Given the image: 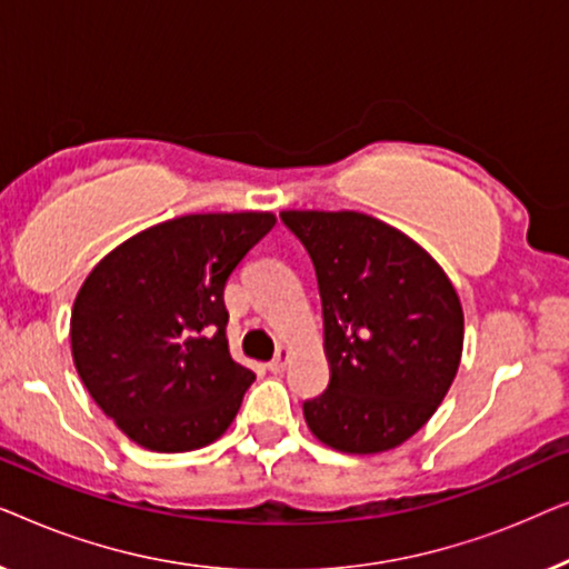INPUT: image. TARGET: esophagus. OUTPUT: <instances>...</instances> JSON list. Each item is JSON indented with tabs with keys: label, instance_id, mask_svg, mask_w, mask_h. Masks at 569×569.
Listing matches in <instances>:
<instances>
[{
	"label": "esophagus",
	"instance_id": "obj_1",
	"mask_svg": "<svg viewBox=\"0 0 569 569\" xmlns=\"http://www.w3.org/2000/svg\"><path fill=\"white\" fill-rule=\"evenodd\" d=\"M287 360H290V347H279V349H277V357L269 362V370H271V372H282Z\"/></svg>",
	"mask_w": 569,
	"mask_h": 569
}]
</instances>
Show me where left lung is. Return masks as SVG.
Masks as SVG:
<instances>
[{
    "label": "left lung",
    "instance_id": "left-lung-1",
    "mask_svg": "<svg viewBox=\"0 0 569 569\" xmlns=\"http://www.w3.org/2000/svg\"><path fill=\"white\" fill-rule=\"evenodd\" d=\"M310 253L323 306L329 388L302 403L318 440L383 453L435 415L463 352V310L440 263L362 212H282Z\"/></svg>",
    "mask_w": 569,
    "mask_h": 569
}]
</instances>
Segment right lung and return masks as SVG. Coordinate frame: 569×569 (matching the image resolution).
<instances>
[{"label": "right lung", "instance_id": "obj_1", "mask_svg": "<svg viewBox=\"0 0 569 569\" xmlns=\"http://www.w3.org/2000/svg\"><path fill=\"white\" fill-rule=\"evenodd\" d=\"M271 212L186 214L123 240L84 279L69 339L92 401L137 446L204 448L256 376L230 357L224 282Z\"/></svg>", "mask_w": 569, "mask_h": 569}]
</instances>
